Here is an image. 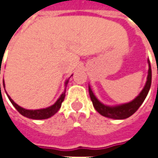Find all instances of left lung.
Here are the masks:
<instances>
[{"label":"left lung","instance_id":"obj_1","mask_svg":"<svg viewBox=\"0 0 158 158\" xmlns=\"http://www.w3.org/2000/svg\"><path fill=\"white\" fill-rule=\"evenodd\" d=\"M148 71L146 84L141 93L133 101H131L129 102L122 103V104H118V105H114V106L105 105L96 98V96L94 95V94L91 89V86H88L89 95H90V98H91L94 109L103 117H106L109 118H113V119H125V118H129L130 116H132L142 104V102L147 97L148 93L150 89L152 73H151V67H150L149 60H148Z\"/></svg>","mask_w":158,"mask_h":158}]
</instances>
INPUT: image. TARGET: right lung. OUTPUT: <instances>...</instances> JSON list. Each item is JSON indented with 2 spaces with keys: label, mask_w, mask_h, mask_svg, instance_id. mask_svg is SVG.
Returning a JSON list of instances; mask_svg holds the SVG:
<instances>
[{
  "label": "right lung",
  "mask_w": 158,
  "mask_h": 158,
  "mask_svg": "<svg viewBox=\"0 0 158 158\" xmlns=\"http://www.w3.org/2000/svg\"><path fill=\"white\" fill-rule=\"evenodd\" d=\"M0 74H1V67H0ZM70 79V78H69ZM69 79H67L65 81V88L67 86V84L69 82ZM3 86H5V84H4V80H3ZM0 91H1V84H0ZM6 92V90H5ZM7 94V92H6ZM9 99L10 101V102L12 103V105L15 107L17 109V110L21 114L23 115L24 117H26L28 118H31V119H47L48 118L52 117L53 115L56 113L59 110V109L61 108V105H62V102H64V97H65V89L64 91L63 92V94L60 95L57 101L51 105V106L48 107V108H44V109H39V110H27V109H24L23 107H20L19 105H17V103L11 99L10 96L7 94Z\"/></svg>",
  "instance_id": "right-lung-1"
}]
</instances>
